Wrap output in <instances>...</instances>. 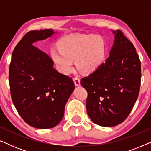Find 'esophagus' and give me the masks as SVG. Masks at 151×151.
I'll use <instances>...</instances> for the list:
<instances>
[{"instance_id":"obj_1","label":"esophagus","mask_w":151,"mask_h":151,"mask_svg":"<svg viewBox=\"0 0 151 151\" xmlns=\"http://www.w3.org/2000/svg\"><path fill=\"white\" fill-rule=\"evenodd\" d=\"M73 81H74V84H75L76 86H80V80L79 78H73Z\"/></svg>"}]
</instances>
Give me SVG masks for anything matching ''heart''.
Instances as JSON below:
<instances>
[{
    "label": "heart",
    "mask_w": 151,
    "mask_h": 151,
    "mask_svg": "<svg viewBox=\"0 0 151 151\" xmlns=\"http://www.w3.org/2000/svg\"><path fill=\"white\" fill-rule=\"evenodd\" d=\"M59 50L53 49L51 56L58 69L67 74L76 65L85 73L96 71L104 60L105 45L96 35L71 34L63 37L58 43Z\"/></svg>",
    "instance_id": "1"
}]
</instances>
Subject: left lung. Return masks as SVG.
Returning a JSON list of instances; mask_svg holds the SVG:
<instances>
[{
	"label": "left lung",
	"instance_id": "1",
	"mask_svg": "<svg viewBox=\"0 0 151 151\" xmlns=\"http://www.w3.org/2000/svg\"><path fill=\"white\" fill-rule=\"evenodd\" d=\"M115 35L109 57L96 71L82 78L87 91L86 111L102 127L118 125L129 116L139 93L141 63L135 47L120 30Z\"/></svg>",
	"mask_w": 151,
	"mask_h": 151
}]
</instances>
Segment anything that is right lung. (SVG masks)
Wrapping results in <instances>:
<instances>
[{
    "mask_svg": "<svg viewBox=\"0 0 151 151\" xmlns=\"http://www.w3.org/2000/svg\"><path fill=\"white\" fill-rule=\"evenodd\" d=\"M55 33L53 29L29 32L14 49L9 66L14 106L24 121L36 129H51L60 122L75 88L71 78L59 73L51 58L33 46Z\"/></svg>",
    "mask_w": 151,
    "mask_h": 151,
    "instance_id": "1",
    "label": "right lung"
}]
</instances>
